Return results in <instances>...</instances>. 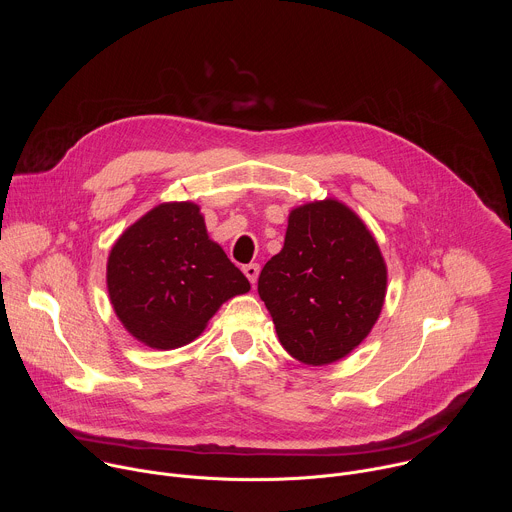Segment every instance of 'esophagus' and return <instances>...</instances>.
I'll return each mask as SVG.
<instances>
[{
	"instance_id": "esophagus-1",
	"label": "esophagus",
	"mask_w": 512,
	"mask_h": 512,
	"mask_svg": "<svg viewBox=\"0 0 512 512\" xmlns=\"http://www.w3.org/2000/svg\"><path fill=\"white\" fill-rule=\"evenodd\" d=\"M243 273L247 275V279L251 281V285L257 283V277H259V263H249L243 267Z\"/></svg>"
}]
</instances>
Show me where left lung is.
<instances>
[{
	"label": "left lung",
	"instance_id": "obj_1",
	"mask_svg": "<svg viewBox=\"0 0 512 512\" xmlns=\"http://www.w3.org/2000/svg\"><path fill=\"white\" fill-rule=\"evenodd\" d=\"M279 342L302 362L330 364L375 326L387 267L375 237L336 200L291 210L283 249L259 275Z\"/></svg>",
	"mask_w": 512,
	"mask_h": 512
}]
</instances>
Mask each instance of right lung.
<instances>
[{"instance_id":"1","label":"right lung","mask_w":512,"mask_h":512,"mask_svg":"<svg viewBox=\"0 0 512 512\" xmlns=\"http://www.w3.org/2000/svg\"><path fill=\"white\" fill-rule=\"evenodd\" d=\"M107 287L123 326L160 350L192 342L223 302L251 289L192 202L160 204L131 225L111 249Z\"/></svg>"}]
</instances>
